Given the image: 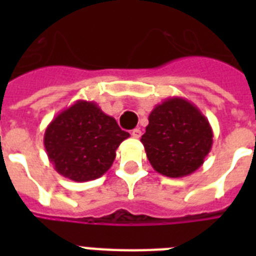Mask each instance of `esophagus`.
Here are the masks:
<instances>
[{"instance_id":"1","label":"esophagus","mask_w":256,"mask_h":256,"mask_svg":"<svg viewBox=\"0 0 256 256\" xmlns=\"http://www.w3.org/2000/svg\"><path fill=\"white\" fill-rule=\"evenodd\" d=\"M132 138H136V140H138V138H140V136H142L140 128H134V130L132 132Z\"/></svg>"}]
</instances>
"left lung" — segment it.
<instances>
[{
	"label": "left lung",
	"instance_id": "8db88e82",
	"mask_svg": "<svg viewBox=\"0 0 256 256\" xmlns=\"http://www.w3.org/2000/svg\"><path fill=\"white\" fill-rule=\"evenodd\" d=\"M212 136L208 120L194 104L171 96L152 108L140 142L156 172L182 178L202 166Z\"/></svg>",
	"mask_w": 256,
	"mask_h": 256
}]
</instances>
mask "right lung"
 I'll return each mask as SVG.
<instances>
[{
    "instance_id": "obj_1",
    "label": "right lung",
    "mask_w": 256,
    "mask_h": 256,
    "mask_svg": "<svg viewBox=\"0 0 256 256\" xmlns=\"http://www.w3.org/2000/svg\"><path fill=\"white\" fill-rule=\"evenodd\" d=\"M128 136L96 102L80 100L48 124L44 144L58 174L86 182L112 168L116 148Z\"/></svg>"
}]
</instances>
